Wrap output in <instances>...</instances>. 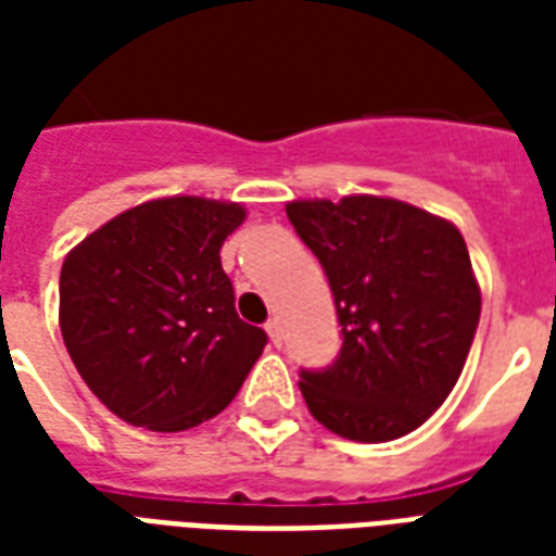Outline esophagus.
<instances>
[{
  "mask_svg": "<svg viewBox=\"0 0 556 556\" xmlns=\"http://www.w3.org/2000/svg\"><path fill=\"white\" fill-rule=\"evenodd\" d=\"M265 331H268V338L274 346H282V326H279L277 317H270V320L265 323Z\"/></svg>",
  "mask_w": 556,
  "mask_h": 556,
  "instance_id": "obj_1",
  "label": "esophagus"
}]
</instances>
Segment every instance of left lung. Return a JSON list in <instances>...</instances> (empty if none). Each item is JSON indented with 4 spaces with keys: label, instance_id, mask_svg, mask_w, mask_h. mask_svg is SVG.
<instances>
[{
    "label": "left lung",
    "instance_id": "1",
    "mask_svg": "<svg viewBox=\"0 0 556 556\" xmlns=\"http://www.w3.org/2000/svg\"><path fill=\"white\" fill-rule=\"evenodd\" d=\"M286 213L320 260L343 326L334 364L300 369L305 404L343 439H401L444 404L473 343L482 294L465 239L378 195L291 201Z\"/></svg>",
    "mask_w": 556,
    "mask_h": 556
}]
</instances>
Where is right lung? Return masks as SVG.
I'll use <instances>...</instances> for the list:
<instances>
[{
    "label": "right lung",
    "instance_id": "add662e5",
    "mask_svg": "<svg viewBox=\"0 0 556 556\" xmlns=\"http://www.w3.org/2000/svg\"><path fill=\"white\" fill-rule=\"evenodd\" d=\"M233 201L173 195L86 236L60 270V331L80 378L132 427L190 430L236 397L268 334L239 320L222 244Z\"/></svg>",
    "mask_w": 556,
    "mask_h": 556
}]
</instances>
